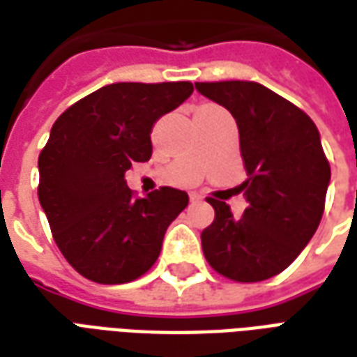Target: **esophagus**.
Listing matches in <instances>:
<instances>
[{
	"mask_svg": "<svg viewBox=\"0 0 357 357\" xmlns=\"http://www.w3.org/2000/svg\"><path fill=\"white\" fill-rule=\"evenodd\" d=\"M189 199H191V202H201L202 201V195L191 193V195H189Z\"/></svg>",
	"mask_w": 357,
	"mask_h": 357,
	"instance_id": "obj_1",
	"label": "esophagus"
}]
</instances>
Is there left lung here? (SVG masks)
I'll list each match as a JSON object with an SVG mask.
<instances>
[{"instance_id": "8db88e82", "label": "left lung", "mask_w": 357, "mask_h": 357, "mask_svg": "<svg viewBox=\"0 0 357 357\" xmlns=\"http://www.w3.org/2000/svg\"><path fill=\"white\" fill-rule=\"evenodd\" d=\"M195 88L229 110L239 128L248 206L233 218L208 199L214 222L201 233L212 268L239 283L281 273L304 250L321 222L331 166L306 112L256 82H197Z\"/></svg>"}]
</instances>
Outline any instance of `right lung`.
Masks as SVG:
<instances>
[{
  "instance_id": "right-lung-1",
  "label": "right lung",
  "mask_w": 357,
  "mask_h": 357,
  "mask_svg": "<svg viewBox=\"0 0 357 357\" xmlns=\"http://www.w3.org/2000/svg\"><path fill=\"white\" fill-rule=\"evenodd\" d=\"M191 93V82H118L74 102L51 128L38 197L59 250L89 281L120 284L149 271L187 206L174 187L135 199L124 174L147 162L155 122Z\"/></svg>"
}]
</instances>
